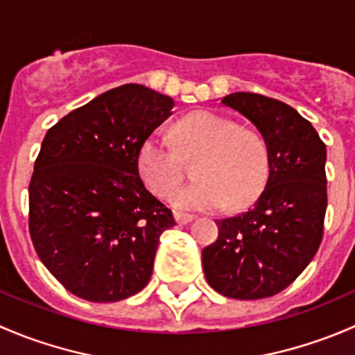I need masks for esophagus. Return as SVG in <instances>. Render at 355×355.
I'll use <instances>...</instances> for the list:
<instances>
[{"label": "esophagus", "mask_w": 355, "mask_h": 355, "mask_svg": "<svg viewBox=\"0 0 355 355\" xmlns=\"http://www.w3.org/2000/svg\"><path fill=\"white\" fill-rule=\"evenodd\" d=\"M175 216V220H177V223L178 225H185V223H189V221H192V214H189V213H180V211H177V213L173 214Z\"/></svg>", "instance_id": "34e87169"}]
</instances>
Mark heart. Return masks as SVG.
Returning a JSON list of instances; mask_svg holds the SVG:
<instances>
[{"label": "heart", "instance_id": "b5f03b06", "mask_svg": "<svg viewBox=\"0 0 355 355\" xmlns=\"http://www.w3.org/2000/svg\"><path fill=\"white\" fill-rule=\"evenodd\" d=\"M177 148L164 135H148L137 151L142 184L156 198H166L184 177V159H194L198 182L178 189L170 202L180 209L242 207L263 192L268 178V149L252 128L237 127L211 111H196L173 128Z\"/></svg>", "mask_w": 355, "mask_h": 355}]
</instances>
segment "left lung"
Masks as SVG:
<instances>
[{
	"label": "left lung",
	"instance_id": "1",
	"mask_svg": "<svg viewBox=\"0 0 355 355\" xmlns=\"http://www.w3.org/2000/svg\"><path fill=\"white\" fill-rule=\"evenodd\" d=\"M221 103L261 132L270 175L249 211L216 220L218 239L202 249L204 275L221 295L264 299L287 288L320 249L327 146L306 118L278 99L234 92Z\"/></svg>",
	"mask_w": 355,
	"mask_h": 355
}]
</instances>
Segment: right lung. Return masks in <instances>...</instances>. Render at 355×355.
<instances>
[{
    "label": "right lung",
    "mask_w": 355,
    "mask_h": 355,
    "mask_svg": "<svg viewBox=\"0 0 355 355\" xmlns=\"http://www.w3.org/2000/svg\"><path fill=\"white\" fill-rule=\"evenodd\" d=\"M173 108L168 96L125 84L46 134L28 184V234L73 295L116 302L148 285L161 234L177 223L142 184L137 151Z\"/></svg>",
    "instance_id": "1"
}]
</instances>
